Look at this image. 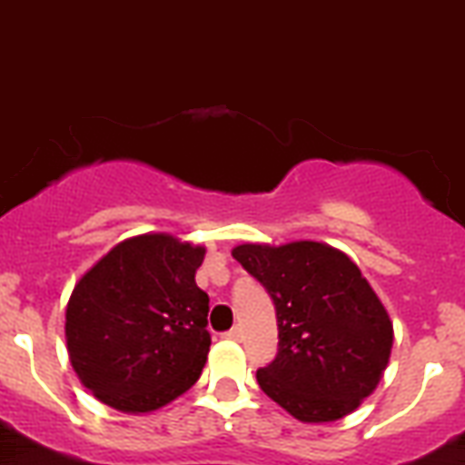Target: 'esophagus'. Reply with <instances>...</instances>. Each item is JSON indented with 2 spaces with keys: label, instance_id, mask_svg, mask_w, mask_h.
Returning <instances> with one entry per match:
<instances>
[{
  "label": "esophagus",
  "instance_id": "1",
  "mask_svg": "<svg viewBox=\"0 0 465 465\" xmlns=\"http://www.w3.org/2000/svg\"><path fill=\"white\" fill-rule=\"evenodd\" d=\"M224 338H229V341H241L242 329H241V326H233V329H229V331L224 333Z\"/></svg>",
  "mask_w": 465,
  "mask_h": 465
}]
</instances>
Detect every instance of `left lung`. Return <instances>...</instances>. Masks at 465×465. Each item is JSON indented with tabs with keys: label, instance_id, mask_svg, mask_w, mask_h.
Wrapping results in <instances>:
<instances>
[{
	"label": "left lung",
	"instance_id": "left-lung-1",
	"mask_svg": "<svg viewBox=\"0 0 465 465\" xmlns=\"http://www.w3.org/2000/svg\"><path fill=\"white\" fill-rule=\"evenodd\" d=\"M233 259L269 292L278 354L257 371L266 396L301 421H336L373 394L394 326L357 263L315 241L245 242Z\"/></svg>",
	"mask_w": 465,
	"mask_h": 465
}]
</instances>
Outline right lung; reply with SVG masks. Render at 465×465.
<instances>
[{
  "label": "right lung",
  "instance_id": "right-lung-1",
  "mask_svg": "<svg viewBox=\"0 0 465 465\" xmlns=\"http://www.w3.org/2000/svg\"><path fill=\"white\" fill-rule=\"evenodd\" d=\"M206 250L169 233L118 242L71 292L66 350L81 382L120 412H153L199 380L211 350Z\"/></svg>",
  "mask_w": 465,
  "mask_h": 465
}]
</instances>
